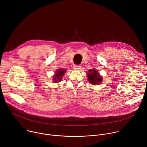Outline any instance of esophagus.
<instances>
[{"mask_svg": "<svg viewBox=\"0 0 147 147\" xmlns=\"http://www.w3.org/2000/svg\"><path fill=\"white\" fill-rule=\"evenodd\" d=\"M74 69L76 70H79L81 68V66L80 65H74Z\"/></svg>", "mask_w": 147, "mask_h": 147, "instance_id": "1", "label": "esophagus"}]
</instances>
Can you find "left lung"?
<instances>
[{
    "mask_svg": "<svg viewBox=\"0 0 147 147\" xmlns=\"http://www.w3.org/2000/svg\"><path fill=\"white\" fill-rule=\"evenodd\" d=\"M87 76L89 82L92 84L96 85L102 81V77L99 74L98 71L95 69L89 70Z\"/></svg>",
    "mask_w": 147,
    "mask_h": 147,
    "instance_id": "left-lung-1",
    "label": "left lung"
}]
</instances>
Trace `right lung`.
Returning a JSON list of instances; mask_svg holds the SVG:
<instances>
[{
  "mask_svg": "<svg viewBox=\"0 0 147 147\" xmlns=\"http://www.w3.org/2000/svg\"><path fill=\"white\" fill-rule=\"evenodd\" d=\"M66 70L64 69H59L58 71H56V74L55 77H53V80L55 82H57L58 80L61 81L62 79V76L65 74V73H66Z\"/></svg>",
  "mask_w": 147,
  "mask_h": 147,
  "instance_id": "right-lung-1",
  "label": "right lung"
}]
</instances>
